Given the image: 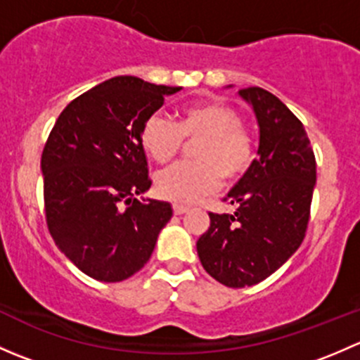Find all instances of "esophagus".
<instances>
[{
  "mask_svg": "<svg viewBox=\"0 0 360 360\" xmlns=\"http://www.w3.org/2000/svg\"><path fill=\"white\" fill-rule=\"evenodd\" d=\"M172 209H174V214H176V216H181V214L188 212V207L186 205H181V203H174Z\"/></svg>",
  "mask_w": 360,
  "mask_h": 360,
  "instance_id": "1",
  "label": "esophagus"
}]
</instances>
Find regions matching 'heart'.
I'll return each instance as SVG.
<instances>
[{
	"mask_svg": "<svg viewBox=\"0 0 360 360\" xmlns=\"http://www.w3.org/2000/svg\"><path fill=\"white\" fill-rule=\"evenodd\" d=\"M184 139L195 144L193 163H177L155 177L157 193L165 200L193 203L219 188L221 177L237 183L256 157L254 139L242 127V115L223 103H198L179 112L177 125L162 112L148 116L141 143L157 163L170 162Z\"/></svg>",
	"mask_w": 360,
	"mask_h": 360,
	"instance_id": "obj_1",
	"label": "heart"
}]
</instances>
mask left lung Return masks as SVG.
<instances>
[{
  "label": "left lung",
  "mask_w": 360,
  "mask_h": 360,
  "mask_svg": "<svg viewBox=\"0 0 360 360\" xmlns=\"http://www.w3.org/2000/svg\"><path fill=\"white\" fill-rule=\"evenodd\" d=\"M238 94L259 125L257 158L224 198L235 212H209V230L197 240L202 266L228 288L264 281L296 252L317 181L310 139L291 110L259 86Z\"/></svg>",
  "instance_id": "1"
}]
</instances>
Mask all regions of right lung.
Instances as JSON below:
<instances>
[{"instance_id": "1", "label": "right lung", "mask_w": 360, "mask_h": 360, "mask_svg": "<svg viewBox=\"0 0 360 360\" xmlns=\"http://www.w3.org/2000/svg\"><path fill=\"white\" fill-rule=\"evenodd\" d=\"M179 90L116 76L71 101L46 139L49 231L60 252L96 281L122 282L139 271L172 217L169 202L136 197L151 186L143 123Z\"/></svg>"}]
</instances>
